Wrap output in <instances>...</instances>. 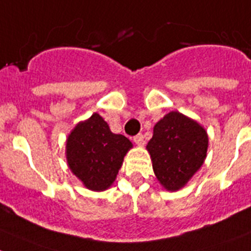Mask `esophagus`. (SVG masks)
<instances>
[{
  "label": "esophagus",
  "mask_w": 251,
  "mask_h": 251,
  "mask_svg": "<svg viewBox=\"0 0 251 251\" xmlns=\"http://www.w3.org/2000/svg\"><path fill=\"white\" fill-rule=\"evenodd\" d=\"M133 141H135V144L136 145H139V146L145 145L144 135H142V133H139V135H136V136H133Z\"/></svg>",
  "instance_id": "obj_1"
}]
</instances>
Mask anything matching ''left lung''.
Here are the masks:
<instances>
[{"instance_id":"1","label":"left lung","mask_w":251,"mask_h":251,"mask_svg":"<svg viewBox=\"0 0 251 251\" xmlns=\"http://www.w3.org/2000/svg\"><path fill=\"white\" fill-rule=\"evenodd\" d=\"M207 149L204 128L178 111L154 125L147 144L154 175L167 191H177L191 179L204 162Z\"/></svg>"}]
</instances>
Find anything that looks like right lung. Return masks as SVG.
<instances>
[{
    "instance_id": "1",
    "label": "right lung",
    "mask_w": 251,
    "mask_h": 251,
    "mask_svg": "<svg viewBox=\"0 0 251 251\" xmlns=\"http://www.w3.org/2000/svg\"><path fill=\"white\" fill-rule=\"evenodd\" d=\"M131 147L127 137L112 133L106 121L94 114L78 124L68 137V165L86 188L105 191L116 178L124 156Z\"/></svg>"
}]
</instances>
